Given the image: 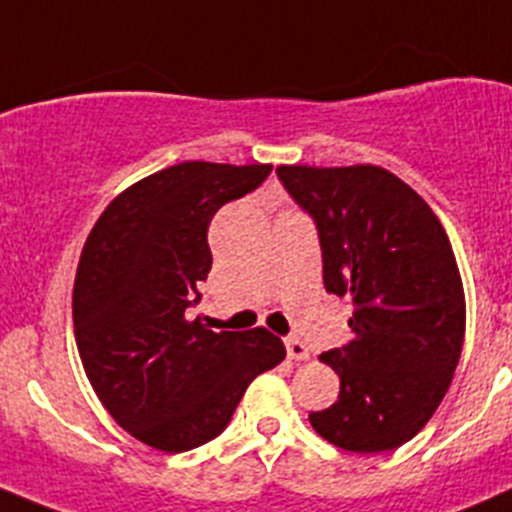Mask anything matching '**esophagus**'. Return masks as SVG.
<instances>
[{
  "label": "esophagus",
  "instance_id": "34e87169",
  "mask_svg": "<svg viewBox=\"0 0 512 512\" xmlns=\"http://www.w3.org/2000/svg\"><path fill=\"white\" fill-rule=\"evenodd\" d=\"M285 347H287L289 359H294V361H304V359H309V349L304 347V342H299V339L289 337L287 342H285Z\"/></svg>",
  "mask_w": 512,
  "mask_h": 512
}]
</instances>
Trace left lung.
<instances>
[{
    "label": "left lung",
    "instance_id": "8db88e82",
    "mask_svg": "<svg viewBox=\"0 0 512 512\" xmlns=\"http://www.w3.org/2000/svg\"><path fill=\"white\" fill-rule=\"evenodd\" d=\"M277 175L317 223L324 287L354 304L352 339L319 356L339 374V399L309 423L344 451L404 446L446 396L466 334L446 230L379 165H277Z\"/></svg>",
    "mask_w": 512,
    "mask_h": 512
}]
</instances>
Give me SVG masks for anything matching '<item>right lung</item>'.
Returning a JSON list of instances; mask_svg holds the SVG:
<instances>
[{"label":"right lung","instance_id":"obj_1","mask_svg":"<svg viewBox=\"0 0 512 512\" xmlns=\"http://www.w3.org/2000/svg\"><path fill=\"white\" fill-rule=\"evenodd\" d=\"M272 165L185 160L108 203L81 250L74 334L96 396L146 446L183 453L225 431L255 376L285 359L265 327L213 332L185 309L213 265L208 227Z\"/></svg>","mask_w":512,"mask_h":512}]
</instances>
